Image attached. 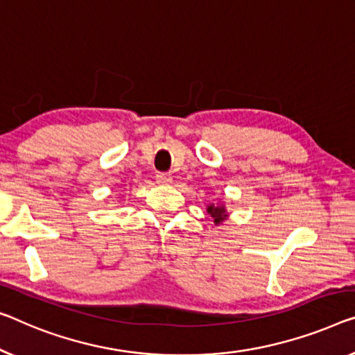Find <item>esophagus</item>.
I'll return each mask as SVG.
<instances>
[{"label": "esophagus", "mask_w": 355, "mask_h": 355, "mask_svg": "<svg viewBox=\"0 0 355 355\" xmlns=\"http://www.w3.org/2000/svg\"><path fill=\"white\" fill-rule=\"evenodd\" d=\"M156 182L159 184H171L172 183V175H171V173H157Z\"/></svg>", "instance_id": "34e87169"}]
</instances>
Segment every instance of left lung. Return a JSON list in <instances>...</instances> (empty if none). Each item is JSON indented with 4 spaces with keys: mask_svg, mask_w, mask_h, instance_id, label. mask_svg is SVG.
<instances>
[{
    "mask_svg": "<svg viewBox=\"0 0 355 355\" xmlns=\"http://www.w3.org/2000/svg\"><path fill=\"white\" fill-rule=\"evenodd\" d=\"M207 214L210 215L211 221H214L215 226L223 223L225 220H228V211H226L225 204H209L207 205Z\"/></svg>",
    "mask_w": 355,
    "mask_h": 355,
    "instance_id": "1",
    "label": "left lung"
}]
</instances>
